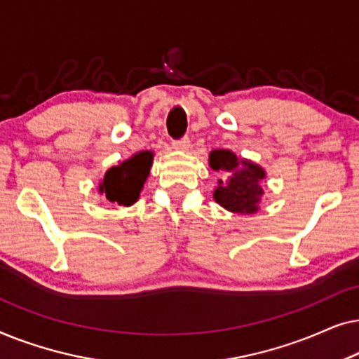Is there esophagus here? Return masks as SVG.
Listing matches in <instances>:
<instances>
[{
  "label": "esophagus",
  "instance_id": "esophagus-1",
  "mask_svg": "<svg viewBox=\"0 0 359 359\" xmlns=\"http://www.w3.org/2000/svg\"><path fill=\"white\" fill-rule=\"evenodd\" d=\"M173 149H176V150H188L189 149V139H188V137H183V139L173 140Z\"/></svg>",
  "mask_w": 359,
  "mask_h": 359
}]
</instances>
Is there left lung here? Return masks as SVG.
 <instances>
[{"label":"left lung","mask_w":359,"mask_h":359,"mask_svg":"<svg viewBox=\"0 0 359 359\" xmlns=\"http://www.w3.org/2000/svg\"><path fill=\"white\" fill-rule=\"evenodd\" d=\"M210 168L222 171L229 178L219 180L214 199L222 208L240 214H253L258 210L263 188L259 181L264 178V171L252 161L240 160L230 150H214L209 155Z\"/></svg>","instance_id":"8db88e82"}]
</instances>
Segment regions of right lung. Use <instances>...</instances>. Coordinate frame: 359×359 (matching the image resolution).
Returning a JSON list of instances; mask_svg holds the SVG:
<instances>
[{
  "label": "right lung",
  "mask_w": 359,
  "mask_h": 359,
  "mask_svg": "<svg viewBox=\"0 0 359 359\" xmlns=\"http://www.w3.org/2000/svg\"><path fill=\"white\" fill-rule=\"evenodd\" d=\"M151 151H140L132 158L122 161L121 165L112 166L106 171L100 184V193H104L111 203L119 205H130L139 199V194L147 176L150 173Z\"/></svg>",
  "instance_id": "right-lung-1"
}]
</instances>
